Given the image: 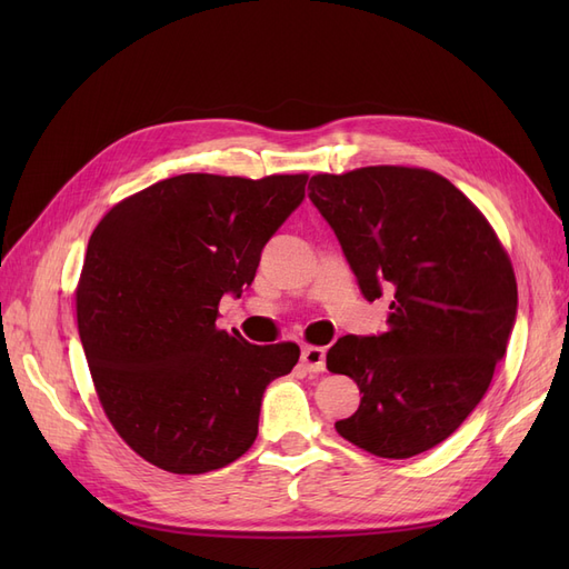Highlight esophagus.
I'll return each instance as SVG.
<instances>
[{
  "label": "esophagus",
  "instance_id": "34e87169",
  "mask_svg": "<svg viewBox=\"0 0 569 569\" xmlns=\"http://www.w3.org/2000/svg\"><path fill=\"white\" fill-rule=\"evenodd\" d=\"M301 366L308 372H322L325 370V349H320V347H303L301 349Z\"/></svg>",
  "mask_w": 569,
  "mask_h": 569
}]
</instances>
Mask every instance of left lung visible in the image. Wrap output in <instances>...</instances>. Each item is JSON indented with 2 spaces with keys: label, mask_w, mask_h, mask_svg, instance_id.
<instances>
[{
  "label": "left lung",
  "mask_w": 569,
  "mask_h": 569,
  "mask_svg": "<svg viewBox=\"0 0 569 569\" xmlns=\"http://www.w3.org/2000/svg\"><path fill=\"white\" fill-rule=\"evenodd\" d=\"M308 197L368 301L389 295L387 332L341 337L330 372L360 393L337 432L372 456L412 458L449 439L485 399L518 316L510 258L477 206L422 168L320 173Z\"/></svg>",
  "instance_id": "left-lung-1"
}]
</instances>
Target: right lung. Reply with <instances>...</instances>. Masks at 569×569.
Here are the masks:
<instances>
[{
    "instance_id": "add662e5",
    "label": "right lung",
    "mask_w": 569,
    "mask_h": 569,
    "mask_svg": "<svg viewBox=\"0 0 569 569\" xmlns=\"http://www.w3.org/2000/svg\"><path fill=\"white\" fill-rule=\"evenodd\" d=\"M308 176L184 173L116 203L94 228L76 291L78 332L107 418L130 449L176 475L244 456L266 387L299 360L218 330Z\"/></svg>"
}]
</instances>
